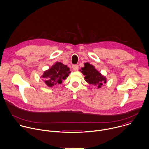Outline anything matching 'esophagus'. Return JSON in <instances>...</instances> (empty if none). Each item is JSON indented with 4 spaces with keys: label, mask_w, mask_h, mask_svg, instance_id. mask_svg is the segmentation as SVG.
<instances>
[{
    "label": "esophagus",
    "mask_w": 149,
    "mask_h": 149,
    "mask_svg": "<svg viewBox=\"0 0 149 149\" xmlns=\"http://www.w3.org/2000/svg\"><path fill=\"white\" fill-rule=\"evenodd\" d=\"M78 65H72V69L74 70V71H78Z\"/></svg>",
    "instance_id": "esophagus-1"
}]
</instances>
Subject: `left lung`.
<instances>
[{"instance_id": "obj_1", "label": "left lung", "mask_w": 149, "mask_h": 149, "mask_svg": "<svg viewBox=\"0 0 149 149\" xmlns=\"http://www.w3.org/2000/svg\"><path fill=\"white\" fill-rule=\"evenodd\" d=\"M80 71L85 75L84 78L86 82L94 85L98 88H101L102 84H105L107 81L105 77L103 76L93 65L88 62L84 63V67L82 68Z\"/></svg>"}]
</instances>
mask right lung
Here are the masks:
<instances>
[{"mask_svg":"<svg viewBox=\"0 0 149 149\" xmlns=\"http://www.w3.org/2000/svg\"><path fill=\"white\" fill-rule=\"evenodd\" d=\"M70 68L60 62H56L51 68L45 71L42 77L45 83L49 87L56 84H61L63 79L69 76Z\"/></svg>","mask_w":149,"mask_h":149,"instance_id":"add662e5","label":"right lung"}]
</instances>
